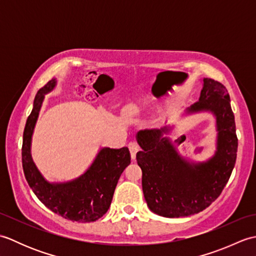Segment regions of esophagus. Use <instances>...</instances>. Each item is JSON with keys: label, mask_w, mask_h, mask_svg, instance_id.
Returning <instances> with one entry per match:
<instances>
[{"label": "esophagus", "mask_w": 256, "mask_h": 256, "mask_svg": "<svg viewBox=\"0 0 256 256\" xmlns=\"http://www.w3.org/2000/svg\"><path fill=\"white\" fill-rule=\"evenodd\" d=\"M128 148H130V152H131L132 160H135V157H136V153L140 150V145L136 142H130Z\"/></svg>", "instance_id": "1"}]
</instances>
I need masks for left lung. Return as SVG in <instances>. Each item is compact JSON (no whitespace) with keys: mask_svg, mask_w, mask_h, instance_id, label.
<instances>
[{"mask_svg":"<svg viewBox=\"0 0 256 256\" xmlns=\"http://www.w3.org/2000/svg\"><path fill=\"white\" fill-rule=\"evenodd\" d=\"M211 111L216 118L218 146L206 162L190 164L178 155L177 146L167 138L168 128L142 130L136 154L142 170V188L148 208L166 218L188 216L204 210L221 194L236 160L238 138L234 114L226 86L204 79L199 101L188 112ZM182 143V142H179Z\"/></svg>","mask_w":256,"mask_h":256,"instance_id":"left-lung-1","label":"left lung"}]
</instances>
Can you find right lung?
I'll list each match as a JSON object with an SVG mask.
<instances>
[{"label":"right lung","mask_w":256,"mask_h":256,"mask_svg":"<svg viewBox=\"0 0 256 256\" xmlns=\"http://www.w3.org/2000/svg\"><path fill=\"white\" fill-rule=\"evenodd\" d=\"M52 79L38 90L34 106L27 118L22 146V164L30 187L48 209L62 218L78 222H92L108 211L114 190L123 170L131 164L128 148L100 150L94 164L82 176L64 184H50L37 170L30 156V140L44 96L54 89Z\"/></svg>","instance_id":"add662e5"}]
</instances>
